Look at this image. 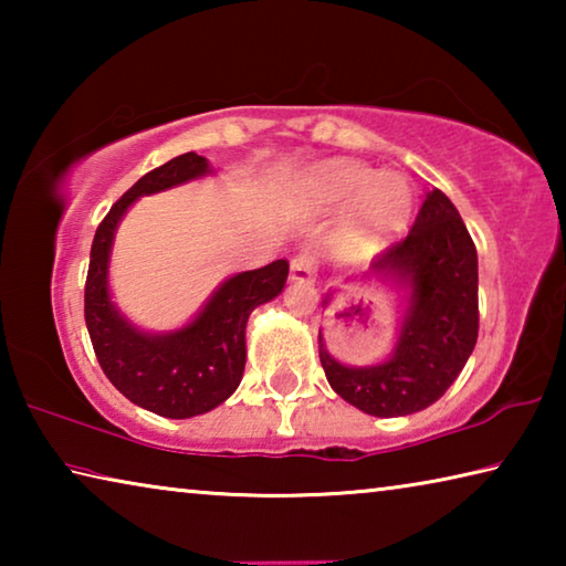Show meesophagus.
<instances>
[{"label":"esophagus","instance_id":"esophagus-1","mask_svg":"<svg viewBox=\"0 0 566 566\" xmlns=\"http://www.w3.org/2000/svg\"><path fill=\"white\" fill-rule=\"evenodd\" d=\"M290 276L292 282H314V276H317V260H314L312 252H300L292 256L290 262Z\"/></svg>","mask_w":566,"mask_h":566}]
</instances>
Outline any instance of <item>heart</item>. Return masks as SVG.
Segmentation results:
<instances>
[{"mask_svg":"<svg viewBox=\"0 0 566 566\" xmlns=\"http://www.w3.org/2000/svg\"><path fill=\"white\" fill-rule=\"evenodd\" d=\"M304 191L322 209L352 205L344 239L361 254L385 249L405 232L415 212V189L405 177L381 175L361 161H322L306 177Z\"/></svg>","mask_w":566,"mask_h":566,"instance_id":"b5f03b06","label":"heart"}]
</instances>
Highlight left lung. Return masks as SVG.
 Masks as SVG:
<instances>
[{
	"label": "left lung",
	"mask_w": 566,
	"mask_h": 566,
	"mask_svg": "<svg viewBox=\"0 0 566 566\" xmlns=\"http://www.w3.org/2000/svg\"><path fill=\"white\" fill-rule=\"evenodd\" d=\"M371 274L409 290L395 354L371 367H347L319 332L324 375L344 401L371 417L415 415L452 387L479 334L476 247L444 191H429L415 227L371 262Z\"/></svg>",
	"instance_id": "left-lung-1"
}]
</instances>
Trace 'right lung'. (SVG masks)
I'll return each instance as SVG.
<instances>
[{
	"label": "right lung",
	"instance_id": "obj_1",
	"mask_svg": "<svg viewBox=\"0 0 566 566\" xmlns=\"http://www.w3.org/2000/svg\"><path fill=\"white\" fill-rule=\"evenodd\" d=\"M205 157L187 151L147 171L124 191L102 219L92 242L84 319L99 367L124 397L167 419H189L232 397L244 375L247 319L256 306L284 290L290 262L276 260L260 270L229 276L195 322L169 334H147L122 317L109 300V252L124 212L139 197L205 177Z\"/></svg>",
	"mask_w": 566,
	"mask_h": 566
}]
</instances>
